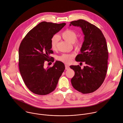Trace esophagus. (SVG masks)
Wrapping results in <instances>:
<instances>
[{
  "label": "esophagus",
  "mask_w": 123,
  "mask_h": 123,
  "mask_svg": "<svg viewBox=\"0 0 123 123\" xmlns=\"http://www.w3.org/2000/svg\"><path fill=\"white\" fill-rule=\"evenodd\" d=\"M70 68V67L68 65H65V69L66 70H68Z\"/></svg>",
  "instance_id": "esophagus-1"
}]
</instances>
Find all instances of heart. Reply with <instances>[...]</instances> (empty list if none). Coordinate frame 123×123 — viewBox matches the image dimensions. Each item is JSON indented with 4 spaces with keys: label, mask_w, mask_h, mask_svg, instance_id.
I'll list each match as a JSON object with an SVG mask.
<instances>
[{
    "label": "heart",
    "mask_w": 123,
    "mask_h": 123,
    "mask_svg": "<svg viewBox=\"0 0 123 123\" xmlns=\"http://www.w3.org/2000/svg\"><path fill=\"white\" fill-rule=\"evenodd\" d=\"M61 36L65 40L71 43H74V47L76 49H80L81 48L82 42L81 40H76L77 33L75 31L71 29H67L61 33ZM59 40V37L57 35H54L51 38L50 40V46L53 50L56 49ZM74 57V55L72 54H63L58 56L57 59L65 64H70L72 62Z\"/></svg>",
    "instance_id": "1"
}]
</instances>
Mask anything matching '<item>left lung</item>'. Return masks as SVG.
Here are the masks:
<instances>
[{
    "instance_id": "left-lung-1",
    "label": "left lung",
    "mask_w": 123,
    "mask_h": 123,
    "mask_svg": "<svg viewBox=\"0 0 123 123\" xmlns=\"http://www.w3.org/2000/svg\"><path fill=\"white\" fill-rule=\"evenodd\" d=\"M80 26L84 40L75 60L85 62L81 69L79 65L71 66L75 74L71 79L73 87L83 94L94 92L102 85L106 76L108 52L105 38L102 31L95 25L83 20L71 21L70 25Z\"/></svg>"
}]
</instances>
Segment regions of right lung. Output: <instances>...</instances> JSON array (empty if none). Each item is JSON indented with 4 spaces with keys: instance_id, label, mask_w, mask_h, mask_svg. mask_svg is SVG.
Listing matches in <instances>:
<instances>
[{
    "instance_id": "obj_1",
    "label": "right lung",
    "mask_w": 123,
    "mask_h": 123,
    "mask_svg": "<svg viewBox=\"0 0 123 123\" xmlns=\"http://www.w3.org/2000/svg\"><path fill=\"white\" fill-rule=\"evenodd\" d=\"M65 25L42 21L28 32L20 44L19 72L25 84L33 93L47 95L56 87L65 68L64 63L56 61L52 67L46 69L43 66L46 61L53 62L54 58L49 57L53 53L50 40Z\"/></svg>"
}]
</instances>
